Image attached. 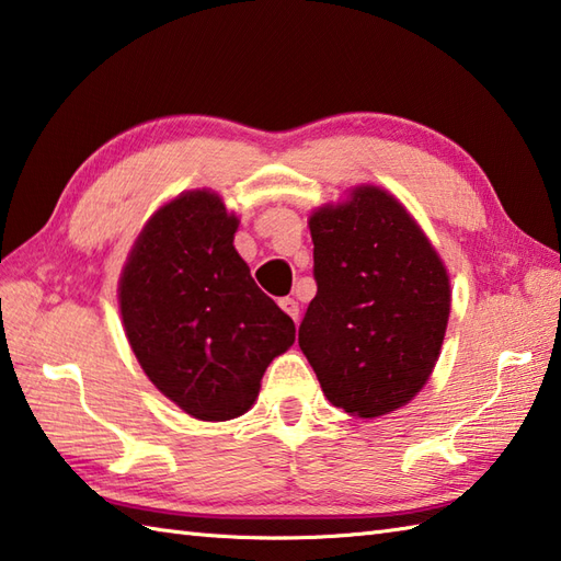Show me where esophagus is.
<instances>
[{"mask_svg":"<svg viewBox=\"0 0 561 561\" xmlns=\"http://www.w3.org/2000/svg\"><path fill=\"white\" fill-rule=\"evenodd\" d=\"M279 306L284 309V313H289L294 318V323L299 321V304H296L294 299H289V296H287V299L279 301Z\"/></svg>","mask_w":561,"mask_h":561,"instance_id":"1","label":"esophagus"}]
</instances>
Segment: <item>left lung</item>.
I'll return each instance as SVG.
<instances>
[{
    "label": "left lung",
    "mask_w": 561,
    "mask_h": 561,
    "mask_svg": "<svg viewBox=\"0 0 561 561\" xmlns=\"http://www.w3.org/2000/svg\"><path fill=\"white\" fill-rule=\"evenodd\" d=\"M316 296L299 347L325 399L359 419L409 403L431 377L449 318V277L411 214L379 186L309 218Z\"/></svg>",
    "instance_id": "left-lung-1"
}]
</instances>
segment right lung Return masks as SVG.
<instances>
[{
    "mask_svg": "<svg viewBox=\"0 0 561 561\" xmlns=\"http://www.w3.org/2000/svg\"><path fill=\"white\" fill-rule=\"evenodd\" d=\"M221 196L184 192L152 214L118 282L126 337L156 387L199 421L243 415L296 328L233 248Z\"/></svg>",
    "mask_w": 561,
    "mask_h": 561,
    "instance_id": "obj_1",
    "label": "right lung"
}]
</instances>
